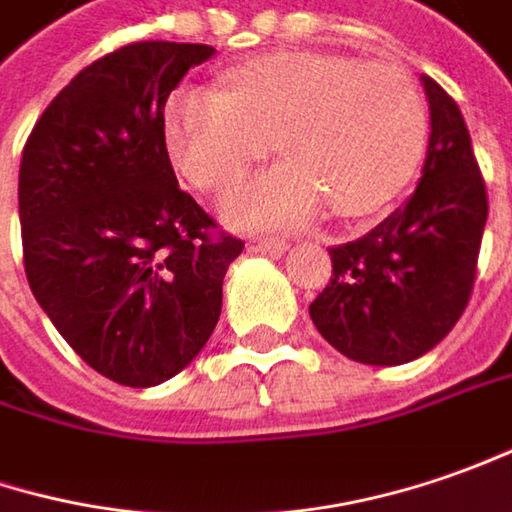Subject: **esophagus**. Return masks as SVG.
I'll return each instance as SVG.
<instances>
[{
	"mask_svg": "<svg viewBox=\"0 0 512 512\" xmlns=\"http://www.w3.org/2000/svg\"><path fill=\"white\" fill-rule=\"evenodd\" d=\"M252 249L260 252V255H269V257H280L286 249H289V243L280 238H257L252 240Z\"/></svg>",
	"mask_w": 512,
	"mask_h": 512,
	"instance_id": "34e87169",
	"label": "esophagus"
}]
</instances>
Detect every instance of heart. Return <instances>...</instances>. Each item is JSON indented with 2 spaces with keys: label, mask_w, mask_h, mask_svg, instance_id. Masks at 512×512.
I'll list each match as a JSON object with an SVG mask.
<instances>
[{
  "label": "heart",
  "mask_w": 512,
  "mask_h": 512,
  "mask_svg": "<svg viewBox=\"0 0 512 512\" xmlns=\"http://www.w3.org/2000/svg\"><path fill=\"white\" fill-rule=\"evenodd\" d=\"M274 147L289 161L226 198L243 226H297L323 206L362 218L397 195L425 144V104L394 62L280 50L240 64L229 90L186 84L167 104V141L198 189L218 192Z\"/></svg>",
  "instance_id": "heart-1"
}]
</instances>
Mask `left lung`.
<instances>
[{
    "instance_id": "8db88e82",
    "label": "left lung",
    "mask_w": 512,
    "mask_h": 512,
    "mask_svg": "<svg viewBox=\"0 0 512 512\" xmlns=\"http://www.w3.org/2000/svg\"><path fill=\"white\" fill-rule=\"evenodd\" d=\"M431 141L408 203L368 235L328 249L331 280L309 306L348 360L402 365L442 343L462 317L482 249L487 189L456 101L422 76Z\"/></svg>"
}]
</instances>
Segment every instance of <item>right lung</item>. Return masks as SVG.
<instances>
[{
	"instance_id": "1",
	"label": "right lung",
	"mask_w": 512,
	"mask_h": 512,
	"mask_svg": "<svg viewBox=\"0 0 512 512\" xmlns=\"http://www.w3.org/2000/svg\"><path fill=\"white\" fill-rule=\"evenodd\" d=\"M209 45L133 42L87 64L47 104L19 167L33 297L98 374L150 388L218 326L243 240L178 186L164 107Z\"/></svg>"
}]
</instances>
